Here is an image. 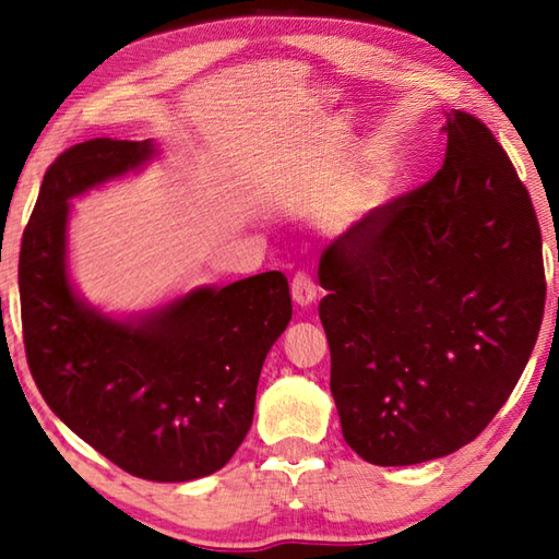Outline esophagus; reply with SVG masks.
<instances>
[{
  "instance_id": "obj_1",
  "label": "esophagus",
  "mask_w": 559,
  "mask_h": 559,
  "mask_svg": "<svg viewBox=\"0 0 559 559\" xmlns=\"http://www.w3.org/2000/svg\"><path fill=\"white\" fill-rule=\"evenodd\" d=\"M290 296H293V300L298 302L300 308H306V306H310V302H316L318 288H316L313 278H310L306 271H298L296 276H293V281H290Z\"/></svg>"
}]
</instances>
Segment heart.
I'll return each instance as SVG.
<instances>
[{
	"label": "heart",
	"instance_id": "1",
	"mask_svg": "<svg viewBox=\"0 0 559 559\" xmlns=\"http://www.w3.org/2000/svg\"><path fill=\"white\" fill-rule=\"evenodd\" d=\"M384 202H386V185L382 179H372V182L359 187L357 192L349 194L347 200L340 204L335 224L343 231L355 229V226L362 224L372 212L380 210Z\"/></svg>",
	"mask_w": 559,
	"mask_h": 559
}]
</instances>
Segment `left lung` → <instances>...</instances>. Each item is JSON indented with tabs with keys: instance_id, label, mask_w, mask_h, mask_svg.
<instances>
[{
	"instance_id": "left-lung-1",
	"label": "left lung",
	"mask_w": 559,
	"mask_h": 559,
	"mask_svg": "<svg viewBox=\"0 0 559 559\" xmlns=\"http://www.w3.org/2000/svg\"><path fill=\"white\" fill-rule=\"evenodd\" d=\"M447 157L320 257L330 392L347 447L414 466L466 447L523 374L540 333V224L484 122L447 112Z\"/></svg>"
}]
</instances>
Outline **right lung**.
Here are the masks:
<instances>
[{
    "label": "right lung",
    "mask_w": 559,
    "mask_h": 559,
    "mask_svg": "<svg viewBox=\"0 0 559 559\" xmlns=\"http://www.w3.org/2000/svg\"><path fill=\"white\" fill-rule=\"evenodd\" d=\"M157 157L96 138L56 157L19 251L24 347L51 412L138 478L185 484L226 466L253 421L263 359L293 306L281 271L197 286L138 316L103 313L69 273L71 200Z\"/></svg>",
    "instance_id": "1"
}]
</instances>
